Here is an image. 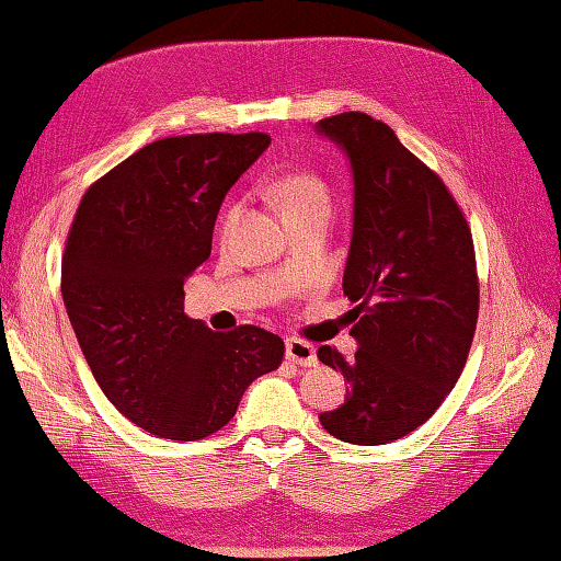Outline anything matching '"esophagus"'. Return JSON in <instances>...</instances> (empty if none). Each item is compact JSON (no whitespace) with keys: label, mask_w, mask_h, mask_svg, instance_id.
Segmentation results:
<instances>
[{"label":"esophagus","mask_w":561,"mask_h":561,"mask_svg":"<svg viewBox=\"0 0 561 561\" xmlns=\"http://www.w3.org/2000/svg\"><path fill=\"white\" fill-rule=\"evenodd\" d=\"M285 358H288L290 364H298V366H317L314 346L305 340H295V336L285 342Z\"/></svg>","instance_id":"obj_1"}]
</instances>
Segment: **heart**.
Wrapping results in <instances>:
<instances>
[{
  "mask_svg": "<svg viewBox=\"0 0 561 561\" xmlns=\"http://www.w3.org/2000/svg\"><path fill=\"white\" fill-rule=\"evenodd\" d=\"M273 205H276L285 221H295L310 215H330L332 209V197L330 187L322 181L320 175L310 171H298L283 175L280 181L271 187ZM241 215V205H231L225 217H221V237H227L231 229H234L237 219Z\"/></svg>",
  "mask_w": 561,
  "mask_h": 561,
  "instance_id": "heart-1",
  "label": "heart"
}]
</instances>
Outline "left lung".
I'll return each instance as SVG.
<instances>
[{
    "mask_svg": "<svg viewBox=\"0 0 561 561\" xmlns=\"http://www.w3.org/2000/svg\"><path fill=\"white\" fill-rule=\"evenodd\" d=\"M354 171V237L344 295L356 308L352 362L332 346L317 358L348 380L322 412L332 437L386 445L432 417L467 364L479 320L471 227L442 178L388 124L342 112L317 124Z\"/></svg>",
    "mask_w": 561,
    "mask_h": 561,
    "instance_id": "left-lung-1",
    "label": "left lung"
}]
</instances>
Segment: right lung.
<instances>
[{
    "instance_id": "add662e5",
    "label": "right lung",
    "mask_w": 561,
    "mask_h": 561,
    "mask_svg": "<svg viewBox=\"0 0 561 561\" xmlns=\"http://www.w3.org/2000/svg\"><path fill=\"white\" fill-rule=\"evenodd\" d=\"M268 144L261 131L153 141L94 181L70 225L60 293L72 330L110 403L156 437L215 435L283 362L278 334L213 332L183 312L221 199Z\"/></svg>"
}]
</instances>
